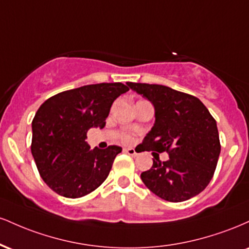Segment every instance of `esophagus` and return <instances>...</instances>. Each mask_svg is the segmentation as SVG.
<instances>
[{"label":"esophagus","instance_id":"esophagus-1","mask_svg":"<svg viewBox=\"0 0 249 249\" xmlns=\"http://www.w3.org/2000/svg\"><path fill=\"white\" fill-rule=\"evenodd\" d=\"M125 152H126L127 154H130V156H132V157H136L137 154V151L134 150V148H131V147H128V148H125Z\"/></svg>","mask_w":249,"mask_h":249}]
</instances>
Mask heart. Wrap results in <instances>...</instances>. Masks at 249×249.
<instances>
[{
    "mask_svg": "<svg viewBox=\"0 0 249 249\" xmlns=\"http://www.w3.org/2000/svg\"><path fill=\"white\" fill-rule=\"evenodd\" d=\"M125 141H126V142H130V141H131V138H130V137H126V138H125Z\"/></svg>",
    "mask_w": 249,
    "mask_h": 249,
    "instance_id": "1",
    "label": "heart"
}]
</instances>
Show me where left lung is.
<instances>
[{
	"instance_id": "obj_1",
	"label": "left lung",
	"mask_w": 249,
	"mask_h": 249,
	"mask_svg": "<svg viewBox=\"0 0 249 249\" xmlns=\"http://www.w3.org/2000/svg\"><path fill=\"white\" fill-rule=\"evenodd\" d=\"M127 85L154 107L156 122L142 141V151L167 152L170 157L166 161L154 157L152 167L141 174L145 186L171 202L202 192L213 178L221 150L215 119L192 95L165 85Z\"/></svg>"
}]
</instances>
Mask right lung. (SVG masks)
<instances>
[{"instance_id":"1","label":"right lung","mask_w":249,"mask_h":249,"mask_svg":"<svg viewBox=\"0 0 249 249\" xmlns=\"http://www.w3.org/2000/svg\"><path fill=\"white\" fill-rule=\"evenodd\" d=\"M126 91L123 83L84 85L57 93L39 107L31 124V153L39 176L53 192L81 198L107 178L122 147L90 150L85 139L91 127L105 126L112 103Z\"/></svg>"}]
</instances>
